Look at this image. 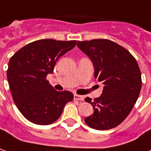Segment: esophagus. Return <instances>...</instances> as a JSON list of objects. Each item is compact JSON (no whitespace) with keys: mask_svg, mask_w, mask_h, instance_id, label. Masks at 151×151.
Returning a JSON list of instances; mask_svg holds the SVG:
<instances>
[{"mask_svg":"<svg viewBox=\"0 0 151 151\" xmlns=\"http://www.w3.org/2000/svg\"><path fill=\"white\" fill-rule=\"evenodd\" d=\"M74 99H75V100H77V101H84V96L75 94L74 95Z\"/></svg>","mask_w":151,"mask_h":151,"instance_id":"obj_1","label":"esophagus"}]
</instances>
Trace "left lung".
Listing matches in <instances>:
<instances>
[{
	"mask_svg": "<svg viewBox=\"0 0 151 151\" xmlns=\"http://www.w3.org/2000/svg\"><path fill=\"white\" fill-rule=\"evenodd\" d=\"M77 46L92 62L94 77L103 84L101 95L94 101L86 98L93 113L84 119L97 130L115 128L127 118L138 98L142 75L138 64L124 47L106 39L78 41Z\"/></svg>",
	"mask_w": 151,
	"mask_h": 151,
	"instance_id": "left-lung-1",
	"label": "left lung"
}]
</instances>
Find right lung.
Listing matches in <instances>:
<instances>
[{"instance_id":"1","label":"right lung","mask_w":151,"mask_h":151,"mask_svg":"<svg viewBox=\"0 0 151 151\" xmlns=\"http://www.w3.org/2000/svg\"><path fill=\"white\" fill-rule=\"evenodd\" d=\"M76 44V40H40L22 47L10 58L7 79L13 99L30 122L52 124L60 117L65 105L73 100L72 93L55 90L46 76L53 73L58 58Z\"/></svg>"}]
</instances>
